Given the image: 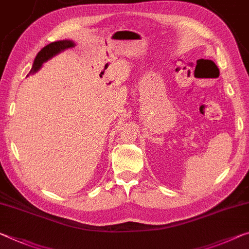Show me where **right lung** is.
<instances>
[{
    "instance_id": "obj_1",
    "label": "right lung",
    "mask_w": 249,
    "mask_h": 249,
    "mask_svg": "<svg viewBox=\"0 0 249 249\" xmlns=\"http://www.w3.org/2000/svg\"><path fill=\"white\" fill-rule=\"evenodd\" d=\"M74 46H75L74 42L70 41V39H63V41L53 42V43H51V44L44 46L37 53L36 57H35L30 74L37 72V71L41 69L43 63L49 61L51 57L54 56V55H56L60 52H62V51L69 50V49H71V47H74Z\"/></svg>"
}]
</instances>
